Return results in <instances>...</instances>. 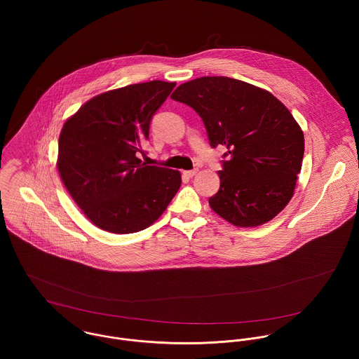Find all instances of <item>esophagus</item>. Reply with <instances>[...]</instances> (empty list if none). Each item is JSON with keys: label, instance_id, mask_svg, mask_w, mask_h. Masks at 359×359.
Wrapping results in <instances>:
<instances>
[{"label": "esophagus", "instance_id": "34e87169", "mask_svg": "<svg viewBox=\"0 0 359 359\" xmlns=\"http://www.w3.org/2000/svg\"><path fill=\"white\" fill-rule=\"evenodd\" d=\"M196 172H198V168H195V170H188V171H184V174H185L187 177H189V178H192L194 175H196Z\"/></svg>", "mask_w": 359, "mask_h": 359}]
</instances>
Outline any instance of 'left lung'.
<instances>
[{"label": "left lung", "mask_w": 359, "mask_h": 359, "mask_svg": "<svg viewBox=\"0 0 359 359\" xmlns=\"http://www.w3.org/2000/svg\"><path fill=\"white\" fill-rule=\"evenodd\" d=\"M171 98L202 117L211 148H226L210 207L243 228L279 214L293 196L304 156V134L287 107L262 88L219 76L184 83Z\"/></svg>", "instance_id": "8db88e82"}]
</instances>
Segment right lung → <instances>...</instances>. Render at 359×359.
<instances>
[{"label":"right lung","instance_id":"add662e5","mask_svg":"<svg viewBox=\"0 0 359 359\" xmlns=\"http://www.w3.org/2000/svg\"><path fill=\"white\" fill-rule=\"evenodd\" d=\"M174 87L154 80L103 93L63 124L57 171L73 201L103 231L148 228L181 187L180 171L138 158L152 117Z\"/></svg>","mask_w":359,"mask_h":359}]
</instances>
